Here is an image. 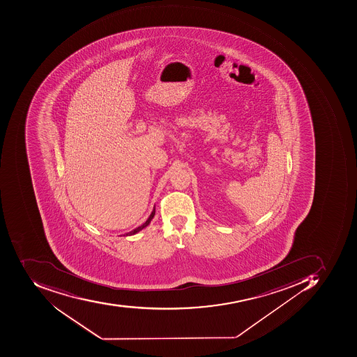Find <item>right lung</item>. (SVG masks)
Returning <instances> with one entry per match:
<instances>
[{"mask_svg":"<svg viewBox=\"0 0 357 357\" xmlns=\"http://www.w3.org/2000/svg\"><path fill=\"white\" fill-rule=\"evenodd\" d=\"M154 215H155V207H154L153 210H152L151 215H150V217L148 218L147 221H146L145 223L142 224V225L138 226L137 229H133V231H130V233L124 234L123 236L135 235L136 233L142 231V229H145L146 226L149 225L150 222H151V220L153 219Z\"/></svg>","mask_w":357,"mask_h":357,"instance_id":"right-lung-1","label":"right lung"}]
</instances>
